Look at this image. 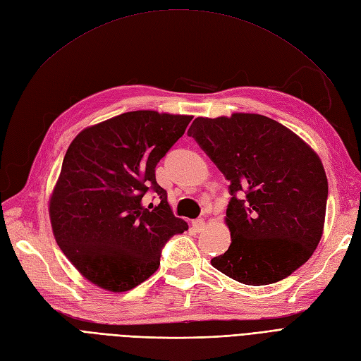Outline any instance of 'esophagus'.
<instances>
[{"label": "esophagus", "mask_w": 361, "mask_h": 361, "mask_svg": "<svg viewBox=\"0 0 361 361\" xmlns=\"http://www.w3.org/2000/svg\"><path fill=\"white\" fill-rule=\"evenodd\" d=\"M194 225H195V228H197V231L200 233V231H203L204 228H206V221L201 218V219H197L195 222H194Z\"/></svg>", "instance_id": "34e87169"}]
</instances>
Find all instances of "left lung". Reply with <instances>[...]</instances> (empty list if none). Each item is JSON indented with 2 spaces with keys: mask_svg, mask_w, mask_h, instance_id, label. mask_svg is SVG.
Segmentation results:
<instances>
[{
  "mask_svg": "<svg viewBox=\"0 0 361 361\" xmlns=\"http://www.w3.org/2000/svg\"><path fill=\"white\" fill-rule=\"evenodd\" d=\"M188 135L224 173L233 195L225 216L231 244L210 264L249 286L289 277L323 235L327 178L320 157L290 128L259 114L198 117Z\"/></svg>",
  "mask_w": 361,
  "mask_h": 361,
  "instance_id": "8db88e82",
  "label": "left lung"
}]
</instances>
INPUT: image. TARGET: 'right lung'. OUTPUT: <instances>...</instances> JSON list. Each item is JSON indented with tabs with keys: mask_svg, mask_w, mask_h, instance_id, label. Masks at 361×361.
Masks as SVG:
<instances>
[{
	"mask_svg": "<svg viewBox=\"0 0 361 361\" xmlns=\"http://www.w3.org/2000/svg\"><path fill=\"white\" fill-rule=\"evenodd\" d=\"M192 115L132 111L80 132L49 200L56 243L81 276L120 293L149 279L169 238L188 229L176 218L155 166ZM149 188L161 198L148 208Z\"/></svg>",
	"mask_w": 361,
	"mask_h": 361,
	"instance_id": "right-lung-1",
	"label": "right lung"
}]
</instances>
